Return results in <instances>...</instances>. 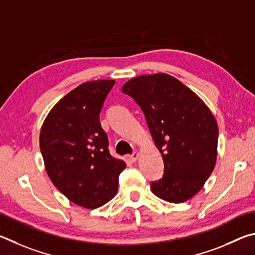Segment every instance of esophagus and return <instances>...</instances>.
Returning <instances> with one entry per match:
<instances>
[{
    "label": "esophagus",
    "instance_id": "1",
    "mask_svg": "<svg viewBox=\"0 0 255 255\" xmlns=\"http://www.w3.org/2000/svg\"><path fill=\"white\" fill-rule=\"evenodd\" d=\"M139 157H140V153L137 152V151H134L131 155H128V160H130L131 162H135L136 160L139 159Z\"/></svg>",
    "mask_w": 255,
    "mask_h": 255
}]
</instances>
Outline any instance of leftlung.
<instances>
[{"mask_svg": "<svg viewBox=\"0 0 255 255\" xmlns=\"http://www.w3.org/2000/svg\"><path fill=\"white\" fill-rule=\"evenodd\" d=\"M140 105L164 162L151 190L169 203H184L203 188L217 160L218 125L202 98L172 76L141 75L122 87Z\"/></svg>", "mask_w": 255, "mask_h": 255, "instance_id": "obj_1", "label": "left lung"}]
</instances>
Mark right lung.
Here are the masks:
<instances>
[{
    "label": "right lung",
    "instance_id": "add662e5",
    "mask_svg": "<svg viewBox=\"0 0 255 255\" xmlns=\"http://www.w3.org/2000/svg\"><path fill=\"white\" fill-rule=\"evenodd\" d=\"M115 80L80 84L49 112L40 130V150L48 177L70 202L95 209L118 193L127 164L109 152L100 123L103 102Z\"/></svg>",
    "mask_w": 255,
    "mask_h": 255
}]
</instances>
